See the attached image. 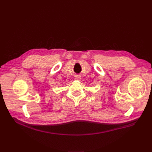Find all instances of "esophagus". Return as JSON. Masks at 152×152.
Instances as JSON below:
<instances>
[{
  "label": "esophagus",
  "instance_id": "1",
  "mask_svg": "<svg viewBox=\"0 0 152 152\" xmlns=\"http://www.w3.org/2000/svg\"><path fill=\"white\" fill-rule=\"evenodd\" d=\"M75 79L77 80H80L81 79V76L80 75H76L75 76Z\"/></svg>",
  "mask_w": 152,
  "mask_h": 152
}]
</instances>
